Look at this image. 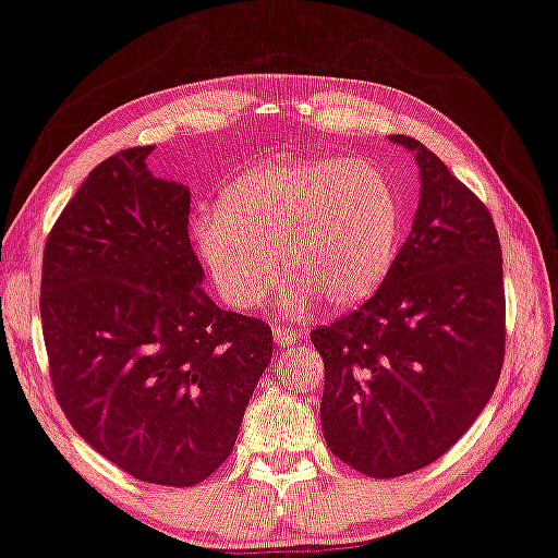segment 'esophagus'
<instances>
[{
    "mask_svg": "<svg viewBox=\"0 0 558 558\" xmlns=\"http://www.w3.org/2000/svg\"><path fill=\"white\" fill-rule=\"evenodd\" d=\"M272 332H276V343L280 348H288V345H295L298 343V330L288 328V326H272Z\"/></svg>",
    "mask_w": 558,
    "mask_h": 558,
    "instance_id": "34e87169",
    "label": "esophagus"
}]
</instances>
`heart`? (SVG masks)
<instances>
[{"label": "heart", "instance_id": "b5f03b06", "mask_svg": "<svg viewBox=\"0 0 558 558\" xmlns=\"http://www.w3.org/2000/svg\"><path fill=\"white\" fill-rule=\"evenodd\" d=\"M401 199L368 160H270L193 222L199 257L220 295L255 307L288 272L282 307L315 298L336 307L365 301L386 280L401 243Z\"/></svg>", "mask_w": 558, "mask_h": 558}]
</instances>
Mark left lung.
Listing matches in <instances>:
<instances>
[{
  "instance_id": "obj_1",
  "label": "left lung",
  "mask_w": 558,
  "mask_h": 558,
  "mask_svg": "<svg viewBox=\"0 0 558 558\" xmlns=\"http://www.w3.org/2000/svg\"><path fill=\"white\" fill-rule=\"evenodd\" d=\"M421 203L386 280L311 340L323 355L320 423L332 453L373 478L440 459L501 376L504 260L488 207L418 140Z\"/></svg>"
}]
</instances>
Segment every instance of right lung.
<instances>
[{
	"mask_svg": "<svg viewBox=\"0 0 558 558\" xmlns=\"http://www.w3.org/2000/svg\"><path fill=\"white\" fill-rule=\"evenodd\" d=\"M107 157L45 243L41 332L72 428L147 484L195 486L228 459L272 355L268 323L210 301L190 245V190Z\"/></svg>",
	"mask_w": 558,
	"mask_h": 558,
	"instance_id": "1",
	"label": "right lung"
}]
</instances>
